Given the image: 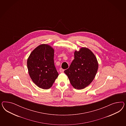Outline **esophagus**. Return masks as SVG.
Masks as SVG:
<instances>
[{
    "label": "esophagus",
    "mask_w": 126,
    "mask_h": 126,
    "mask_svg": "<svg viewBox=\"0 0 126 126\" xmlns=\"http://www.w3.org/2000/svg\"><path fill=\"white\" fill-rule=\"evenodd\" d=\"M64 69H63L62 68H60V72H61V73H64Z\"/></svg>",
    "instance_id": "esophagus-1"
}]
</instances>
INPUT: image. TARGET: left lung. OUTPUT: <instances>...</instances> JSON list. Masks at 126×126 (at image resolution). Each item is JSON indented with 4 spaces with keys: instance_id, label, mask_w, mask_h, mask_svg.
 Returning <instances> with one entry per match:
<instances>
[{
    "instance_id": "8db88e82",
    "label": "left lung",
    "mask_w": 126,
    "mask_h": 126,
    "mask_svg": "<svg viewBox=\"0 0 126 126\" xmlns=\"http://www.w3.org/2000/svg\"><path fill=\"white\" fill-rule=\"evenodd\" d=\"M53 57V48L47 44H41L31 52L28 59L29 75L39 88H51L59 75L54 66Z\"/></svg>"
}]
</instances>
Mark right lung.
<instances>
[{
	"instance_id": "1",
	"label": "right lung",
	"mask_w": 126,
	"mask_h": 126,
	"mask_svg": "<svg viewBox=\"0 0 126 126\" xmlns=\"http://www.w3.org/2000/svg\"><path fill=\"white\" fill-rule=\"evenodd\" d=\"M98 68L94 53L86 47L74 52V59L69 68L64 71L73 87L83 89L88 86L95 77Z\"/></svg>"
}]
</instances>
